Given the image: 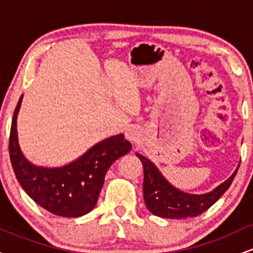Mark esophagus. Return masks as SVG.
<instances>
[{"label": "esophagus", "mask_w": 253, "mask_h": 253, "mask_svg": "<svg viewBox=\"0 0 253 253\" xmlns=\"http://www.w3.org/2000/svg\"><path fill=\"white\" fill-rule=\"evenodd\" d=\"M125 135H126V138L130 141H136V140H138V138H139L138 130L132 128V127H129V128L126 129V132H125Z\"/></svg>", "instance_id": "obj_1"}]
</instances>
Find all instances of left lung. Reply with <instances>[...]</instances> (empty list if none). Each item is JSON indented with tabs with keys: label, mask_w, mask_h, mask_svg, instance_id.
<instances>
[{
	"label": "left lung",
	"mask_w": 253,
	"mask_h": 253,
	"mask_svg": "<svg viewBox=\"0 0 253 253\" xmlns=\"http://www.w3.org/2000/svg\"><path fill=\"white\" fill-rule=\"evenodd\" d=\"M144 167V201L147 210L157 216L165 219H183L202 214L215 203L228 189L237 175L234 171L227 181L220 184L216 189L205 195H189L175 189L151 161L136 153Z\"/></svg>",
	"instance_id": "8db88e82"
}]
</instances>
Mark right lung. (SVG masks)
Here are the masks:
<instances>
[{"label": "right lung", "mask_w": 253, "mask_h": 253, "mask_svg": "<svg viewBox=\"0 0 253 253\" xmlns=\"http://www.w3.org/2000/svg\"><path fill=\"white\" fill-rule=\"evenodd\" d=\"M22 96L13 114L9 135V157L20 185L34 202L54 215L78 217L96 205L107 170L119 157L128 153L132 144L124 134L110 136L92 146L74 163L57 169L32 165L17 143L16 117Z\"/></svg>", "instance_id": "obj_1"}]
</instances>
